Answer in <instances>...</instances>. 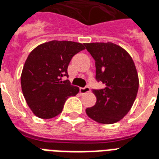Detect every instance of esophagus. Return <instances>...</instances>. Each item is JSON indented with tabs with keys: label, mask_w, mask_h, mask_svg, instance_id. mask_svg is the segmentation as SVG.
I'll return each instance as SVG.
<instances>
[{
	"label": "esophagus",
	"mask_w": 159,
	"mask_h": 159,
	"mask_svg": "<svg viewBox=\"0 0 159 159\" xmlns=\"http://www.w3.org/2000/svg\"><path fill=\"white\" fill-rule=\"evenodd\" d=\"M79 92L81 94H85L87 93H89L90 92V88L89 87H85V88H80L79 89Z\"/></svg>",
	"instance_id": "1"
}]
</instances>
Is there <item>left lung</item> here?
I'll return each mask as SVG.
<instances>
[{
  "label": "left lung",
  "instance_id": "obj_1",
  "mask_svg": "<svg viewBox=\"0 0 159 159\" xmlns=\"http://www.w3.org/2000/svg\"><path fill=\"white\" fill-rule=\"evenodd\" d=\"M84 45L95 61V78L104 84L103 89H93L97 101L86 113L98 123L114 124L129 112L137 94L139 80L133 60L111 42Z\"/></svg>",
  "mask_w": 159,
  "mask_h": 159
}]
</instances>
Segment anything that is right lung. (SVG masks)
Wrapping results in <instances>:
<instances>
[{
	"label": "right lung",
	"instance_id": "obj_1",
	"mask_svg": "<svg viewBox=\"0 0 159 159\" xmlns=\"http://www.w3.org/2000/svg\"><path fill=\"white\" fill-rule=\"evenodd\" d=\"M83 43L53 40L42 43L26 60L21 75L23 96L39 118L50 119L61 114L65 102L78 93L79 88L70 85L67 68L76 54L83 50Z\"/></svg>",
	"mask_w": 159,
	"mask_h": 159
}]
</instances>
